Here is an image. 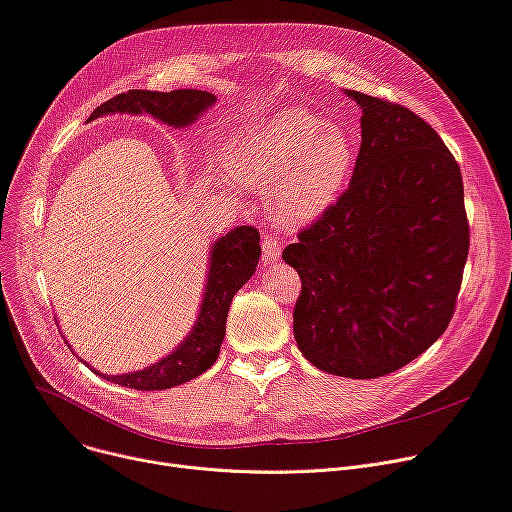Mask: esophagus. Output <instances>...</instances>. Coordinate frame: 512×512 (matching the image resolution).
Returning <instances> with one entry per match:
<instances>
[{
  "instance_id": "1",
  "label": "esophagus",
  "mask_w": 512,
  "mask_h": 512,
  "mask_svg": "<svg viewBox=\"0 0 512 512\" xmlns=\"http://www.w3.org/2000/svg\"><path fill=\"white\" fill-rule=\"evenodd\" d=\"M280 257H282V243H278L274 236L265 234V236H263V255H261L263 265L276 263Z\"/></svg>"
}]
</instances>
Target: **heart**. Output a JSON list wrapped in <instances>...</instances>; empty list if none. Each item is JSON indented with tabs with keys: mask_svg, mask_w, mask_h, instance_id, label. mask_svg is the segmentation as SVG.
<instances>
[{
	"mask_svg": "<svg viewBox=\"0 0 512 512\" xmlns=\"http://www.w3.org/2000/svg\"><path fill=\"white\" fill-rule=\"evenodd\" d=\"M356 160L350 133L304 109H284L238 138L230 177L265 189L271 216L286 228L317 222L344 191Z\"/></svg>",
	"mask_w": 512,
	"mask_h": 512,
	"instance_id": "1",
	"label": "heart"
}]
</instances>
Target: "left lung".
<instances>
[{"label": "left lung", "mask_w": 512, "mask_h": 512, "mask_svg": "<svg viewBox=\"0 0 512 512\" xmlns=\"http://www.w3.org/2000/svg\"><path fill=\"white\" fill-rule=\"evenodd\" d=\"M348 191L282 253L302 280L294 339L323 372L377 379L424 354L455 311L469 251L459 164L416 113L356 90Z\"/></svg>", "instance_id": "obj_1"}]
</instances>
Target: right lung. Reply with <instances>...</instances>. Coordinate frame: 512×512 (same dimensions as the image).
<instances>
[{"label": "right lung", "instance_id": "right-lung-1", "mask_svg": "<svg viewBox=\"0 0 512 512\" xmlns=\"http://www.w3.org/2000/svg\"><path fill=\"white\" fill-rule=\"evenodd\" d=\"M214 105V94L193 88L173 92L129 90L100 105L90 119L115 113H148L164 125L183 129L195 123ZM259 255V232L253 226H238L216 238L210 249L206 288H203L197 319L183 342L173 352H168L164 358L142 370L125 374H102L92 366L90 370L115 385L138 391H162L199 377L201 372H206L216 362L220 354L230 302L255 274Z\"/></svg>", "mask_w": 512, "mask_h": 512}]
</instances>
